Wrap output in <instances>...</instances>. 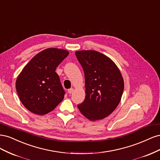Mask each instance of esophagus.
I'll return each instance as SVG.
<instances>
[{
    "mask_svg": "<svg viewBox=\"0 0 160 160\" xmlns=\"http://www.w3.org/2000/svg\"><path fill=\"white\" fill-rule=\"evenodd\" d=\"M72 92H73V89L72 88H71V89H68V93H69V94H71Z\"/></svg>",
    "mask_w": 160,
    "mask_h": 160,
    "instance_id": "esophagus-1",
    "label": "esophagus"
}]
</instances>
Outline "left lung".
Segmentation results:
<instances>
[{"mask_svg":"<svg viewBox=\"0 0 160 160\" xmlns=\"http://www.w3.org/2000/svg\"><path fill=\"white\" fill-rule=\"evenodd\" d=\"M84 71L85 98L77 105L85 118L95 121L108 117L119 105L124 83L118 67L109 57L95 51H76Z\"/></svg>","mask_w":160,"mask_h":160,"instance_id":"left-lung-1","label":"left lung"}]
</instances>
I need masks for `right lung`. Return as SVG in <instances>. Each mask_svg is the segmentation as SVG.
Here are the masks:
<instances>
[{
	"label": "right lung",
	"instance_id": "add662e5",
	"mask_svg": "<svg viewBox=\"0 0 160 160\" xmlns=\"http://www.w3.org/2000/svg\"><path fill=\"white\" fill-rule=\"evenodd\" d=\"M69 52L49 48L34 57L24 67L16 81V89L23 105L32 113L45 115L63 99L62 88L56 68Z\"/></svg>",
	"mask_w": 160,
	"mask_h": 160
}]
</instances>
